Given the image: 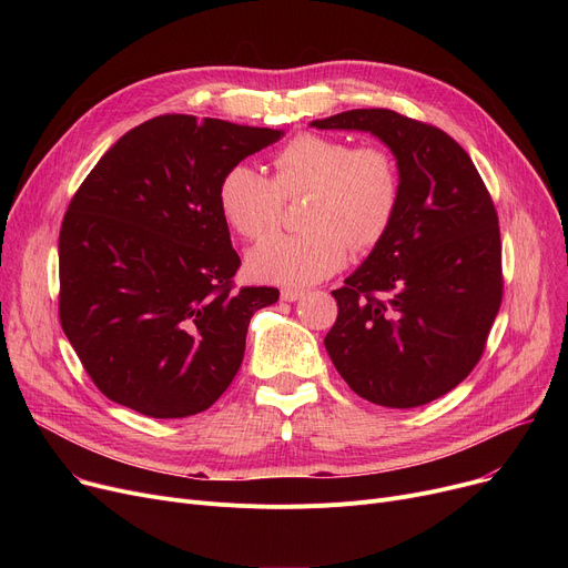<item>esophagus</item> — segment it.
Segmentation results:
<instances>
[{
  "label": "esophagus",
  "mask_w": 568,
  "mask_h": 568,
  "mask_svg": "<svg viewBox=\"0 0 568 568\" xmlns=\"http://www.w3.org/2000/svg\"><path fill=\"white\" fill-rule=\"evenodd\" d=\"M281 296H283V302H296V300H302V296H304V290L285 287V290L281 292Z\"/></svg>",
  "instance_id": "obj_1"
}]
</instances>
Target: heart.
I'll list each match as a JSON object with an SVG mask.
<instances>
[{
  "label": "heart",
  "instance_id": "b5f03b06",
  "mask_svg": "<svg viewBox=\"0 0 568 568\" xmlns=\"http://www.w3.org/2000/svg\"><path fill=\"white\" fill-rule=\"evenodd\" d=\"M400 168L386 146L300 133L274 154L268 179L246 163L225 170L216 200L244 239L272 232L283 200L308 193L306 232L272 234L248 253V274L264 283L311 285L334 276L354 251H371L389 232L400 204Z\"/></svg>",
  "mask_w": 568,
  "mask_h": 568
}]
</instances>
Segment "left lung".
<instances>
[{
  "label": "left lung",
  "instance_id": "1",
  "mask_svg": "<svg viewBox=\"0 0 568 568\" xmlns=\"http://www.w3.org/2000/svg\"><path fill=\"white\" fill-rule=\"evenodd\" d=\"M315 129L366 131L400 168L396 219L332 294L324 347L349 389L382 407H419L479 364L501 304L493 197L465 149L437 126L386 108L347 110Z\"/></svg>",
  "mask_w": 568,
  "mask_h": 568
}]
</instances>
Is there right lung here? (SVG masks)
Wrapping results in <instances>:
<instances>
[{
  "label": "right lung",
  "instance_id": "add662e5",
  "mask_svg": "<svg viewBox=\"0 0 568 568\" xmlns=\"http://www.w3.org/2000/svg\"><path fill=\"white\" fill-rule=\"evenodd\" d=\"M281 135L161 114L119 138L80 184L59 232V320L110 400L182 419L234 379L248 322L278 290H234L242 260L216 191L227 168Z\"/></svg>",
  "mask_w": 568,
  "mask_h": 568
}]
</instances>
